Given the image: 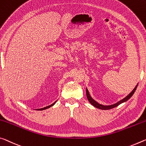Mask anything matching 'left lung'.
I'll use <instances>...</instances> for the list:
<instances>
[{"label":"left lung","mask_w":146,"mask_h":146,"mask_svg":"<svg viewBox=\"0 0 146 146\" xmlns=\"http://www.w3.org/2000/svg\"><path fill=\"white\" fill-rule=\"evenodd\" d=\"M138 84L136 86L135 88L133 89V91H132L130 94H129L128 96H127L125 98H123V99H121V100L119 101L118 102H117L116 103H114L113 104V105H102V104H100L98 102H97V101L96 100H94V99L92 98V96H90V92L88 91V88H86V96H87V98H88V100L89 101V102L92 104V105H93L94 106H95V107L98 108H99V109H101V110H109V109H111V108H115L116 107V106H117L118 105H119L120 104L123 103H125L127 101H128L129 99H130L132 96H133V95L134 94V93H135L136 88H137V86H138Z\"/></svg>","instance_id":"obj_1"}]
</instances>
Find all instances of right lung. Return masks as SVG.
Instances as JSON below:
<instances>
[{
	"label": "right lung",
	"instance_id": "obj_1",
	"mask_svg": "<svg viewBox=\"0 0 146 146\" xmlns=\"http://www.w3.org/2000/svg\"><path fill=\"white\" fill-rule=\"evenodd\" d=\"M56 101H55L54 103H53L52 104H51V105H48V106H45V107H43V108H38V109H36V110H43L47 109V108H50V107H51V106H52L53 105H54V104L56 103Z\"/></svg>",
	"mask_w": 146,
	"mask_h": 146
}]
</instances>
